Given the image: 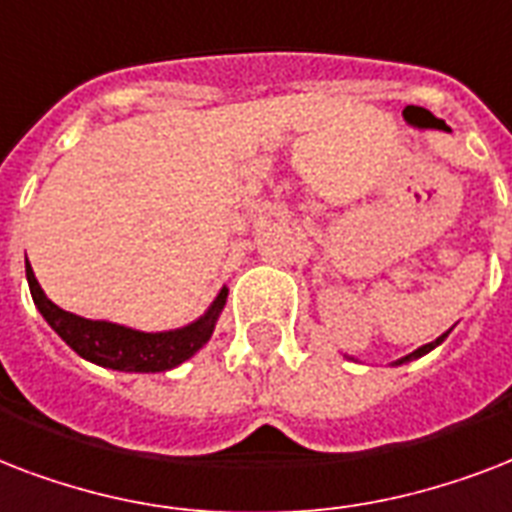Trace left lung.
<instances>
[{
  "label": "left lung",
  "instance_id": "1",
  "mask_svg": "<svg viewBox=\"0 0 512 512\" xmlns=\"http://www.w3.org/2000/svg\"><path fill=\"white\" fill-rule=\"evenodd\" d=\"M446 336H449V331H446V334H443V336H438V339H435V342L425 344V347H419V350H414V352H411V355H406V358L395 360V366H400V363H408V360H417V358H422V355H427V352H430V350H435V347H438V344H441L443 339H446Z\"/></svg>",
  "mask_w": 512,
  "mask_h": 512
}]
</instances>
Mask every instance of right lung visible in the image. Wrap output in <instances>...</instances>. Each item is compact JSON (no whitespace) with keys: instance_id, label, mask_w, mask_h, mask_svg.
I'll return each instance as SVG.
<instances>
[{"instance_id":"1","label":"right lung","mask_w":512,"mask_h":512,"mask_svg":"<svg viewBox=\"0 0 512 512\" xmlns=\"http://www.w3.org/2000/svg\"><path fill=\"white\" fill-rule=\"evenodd\" d=\"M26 280H29L31 299L37 304V310L42 312V318L50 323V328L69 344L71 350L90 363L114 368V371H130V374L170 371V368L181 366L184 360L192 358L194 352L211 339L219 312L224 310V301H227V288H221L211 310L205 312L200 320H194L192 326L165 331V334H144V331H133V328L117 326V323L87 320L74 315V312L61 310L39 288L29 261H26Z\"/></svg>"}]
</instances>
